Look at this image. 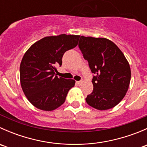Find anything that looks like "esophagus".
Returning a JSON list of instances; mask_svg holds the SVG:
<instances>
[{"instance_id": "obj_1", "label": "esophagus", "mask_w": 147, "mask_h": 147, "mask_svg": "<svg viewBox=\"0 0 147 147\" xmlns=\"http://www.w3.org/2000/svg\"><path fill=\"white\" fill-rule=\"evenodd\" d=\"M82 81H78V82H76L77 84H78V85H81V84H82Z\"/></svg>"}]
</instances>
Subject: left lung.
<instances>
[{"instance_id":"left-lung-1","label":"left lung","mask_w":147,"mask_h":147,"mask_svg":"<svg viewBox=\"0 0 147 147\" xmlns=\"http://www.w3.org/2000/svg\"><path fill=\"white\" fill-rule=\"evenodd\" d=\"M79 48L95 76L93 91L86 102L99 110L117 105L125 96L131 80V69L122 52L113 42L104 38L81 36Z\"/></svg>"}]
</instances>
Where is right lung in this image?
<instances>
[{"label":"right lung","mask_w":147,"mask_h":147,"mask_svg":"<svg viewBox=\"0 0 147 147\" xmlns=\"http://www.w3.org/2000/svg\"><path fill=\"white\" fill-rule=\"evenodd\" d=\"M80 35L45 37L30 46L20 65V84L29 102L38 109L53 111L65 101L74 80L58 78L64 53L78 45Z\"/></svg>","instance_id":"1"}]
</instances>
